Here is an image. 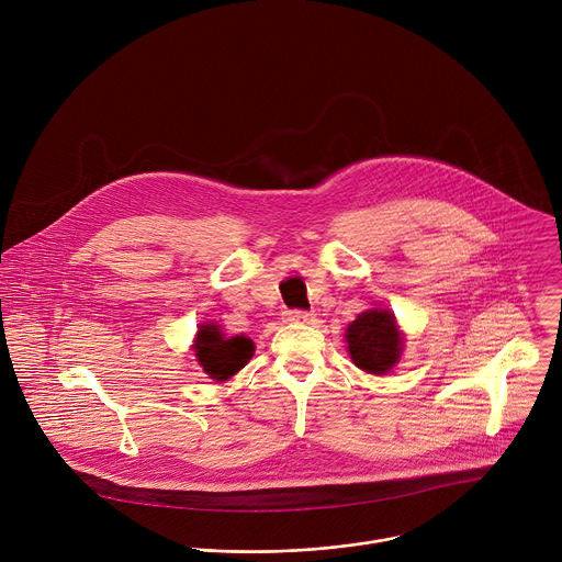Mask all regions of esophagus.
Instances as JSON below:
<instances>
[{
    "instance_id": "obj_1",
    "label": "esophagus",
    "mask_w": 562,
    "mask_h": 562,
    "mask_svg": "<svg viewBox=\"0 0 562 562\" xmlns=\"http://www.w3.org/2000/svg\"><path fill=\"white\" fill-rule=\"evenodd\" d=\"M285 321L288 323H299V325H310V323H314V314L305 312V310H288Z\"/></svg>"
}]
</instances>
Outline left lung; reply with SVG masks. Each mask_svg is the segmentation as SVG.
<instances>
[{
	"label": "left lung",
	"instance_id": "1",
	"mask_svg": "<svg viewBox=\"0 0 562 562\" xmlns=\"http://www.w3.org/2000/svg\"><path fill=\"white\" fill-rule=\"evenodd\" d=\"M353 364L367 373L382 375L391 371L404 349V338L389 310H367L345 331Z\"/></svg>",
	"mask_w": 562,
	"mask_h": 562
}]
</instances>
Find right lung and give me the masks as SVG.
<instances>
[{"mask_svg":"<svg viewBox=\"0 0 562 562\" xmlns=\"http://www.w3.org/2000/svg\"><path fill=\"white\" fill-rule=\"evenodd\" d=\"M193 351L200 367L217 382L228 380L255 353V342L246 336H226L220 325L204 323L193 340Z\"/></svg>","mask_w":562,"mask_h":562,"instance_id":"1","label":"right lung"}]
</instances>
